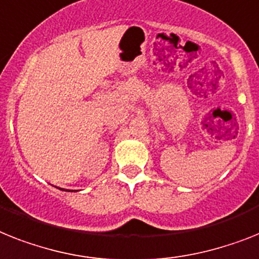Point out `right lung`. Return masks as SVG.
<instances>
[{
  "instance_id": "obj_1",
  "label": "right lung",
  "mask_w": 259,
  "mask_h": 259,
  "mask_svg": "<svg viewBox=\"0 0 259 259\" xmlns=\"http://www.w3.org/2000/svg\"><path fill=\"white\" fill-rule=\"evenodd\" d=\"M62 191H65V189H62ZM66 191H67V189H66ZM67 192H71V191H67Z\"/></svg>"
}]
</instances>
